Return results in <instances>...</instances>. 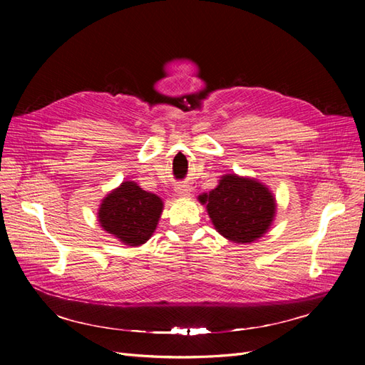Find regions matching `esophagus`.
<instances>
[{"mask_svg": "<svg viewBox=\"0 0 365 365\" xmlns=\"http://www.w3.org/2000/svg\"><path fill=\"white\" fill-rule=\"evenodd\" d=\"M175 192H176V195L181 196V197H187V196L190 195V189H189V185H184V184L176 185V187H175Z\"/></svg>", "mask_w": 365, "mask_h": 365, "instance_id": "obj_1", "label": "esophagus"}]
</instances>
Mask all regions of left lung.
I'll use <instances>...</instances> for the list:
<instances>
[{"label": "left lung", "instance_id": "left-lung-1", "mask_svg": "<svg viewBox=\"0 0 365 365\" xmlns=\"http://www.w3.org/2000/svg\"><path fill=\"white\" fill-rule=\"evenodd\" d=\"M219 235L236 244H250L269 230L275 197L267 185L235 173L224 175L216 189L200 196Z\"/></svg>", "mask_w": 365, "mask_h": 365}]
</instances>
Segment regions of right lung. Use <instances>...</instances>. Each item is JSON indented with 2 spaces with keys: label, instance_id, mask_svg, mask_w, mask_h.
Masks as SVG:
<instances>
[{
  "label": "right lung",
  "instance_id": "1",
  "mask_svg": "<svg viewBox=\"0 0 365 365\" xmlns=\"http://www.w3.org/2000/svg\"><path fill=\"white\" fill-rule=\"evenodd\" d=\"M163 213V201L134 181L121 182L98 208L102 228L123 245L140 247L150 239Z\"/></svg>",
  "mask_w": 365,
  "mask_h": 365
}]
</instances>
